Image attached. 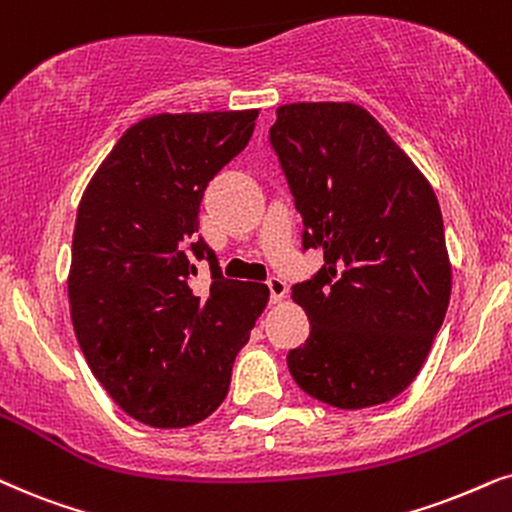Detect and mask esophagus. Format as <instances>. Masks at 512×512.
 Listing matches in <instances>:
<instances>
[{"mask_svg": "<svg viewBox=\"0 0 512 512\" xmlns=\"http://www.w3.org/2000/svg\"><path fill=\"white\" fill-rule=\"evenodd\" d=\"M265 284H268V289H270V301L272 303H280L282 298L287 296V284H284L280 277L272 275V277H268V282H265Z\"/></svg>", "mask_w": 512, "mask_h": 512, "instance_id": "esophagus-1", "label": "esophagus"}]
</instances>
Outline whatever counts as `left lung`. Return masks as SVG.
Returning <instances> with one entry per match:
<instances>
[{
    "mask_svg": "<svg viewBox=\"0 0 512 512\" xmlns=\"http://www.w3.org/2000/svg\"><path fill=\"white\" fill-rule=\"evenodd\" d=\"M280 159L303 249L324 265L291 287L310 320L287 364L303 393L364 409L407 390L447 315L451 265L442 211L426 176L355 103L277 108Z\"/></svg>",
    "mask_w": 512,
    "mask_h": 512,
    "instance_id": "left-lung-1",
    "label": "left lung"
}]
</instances>
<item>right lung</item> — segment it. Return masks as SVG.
Wrapping results in <instances>:
<instances>
[{
    "label": "right lung",
    "mask_w": 512,
    "mask_h": 512,
    "mask_svg": "<svg viewBox=\"0 0 512 512\" xmlns=\"http://www.w3.org/2000/svg\"><path fill=\"white\" fill-rule=\"evenodd\" d=\"M258 110L155 115L126 129L86 185L68 294L79 348L108 395L152 428L214 414L268 303L223 277L199 230L211 178L247 148ZM209 260L207 292L189 287Z\"/></svg>",
    "instance_id": "add662e5"
}]
</instances>
